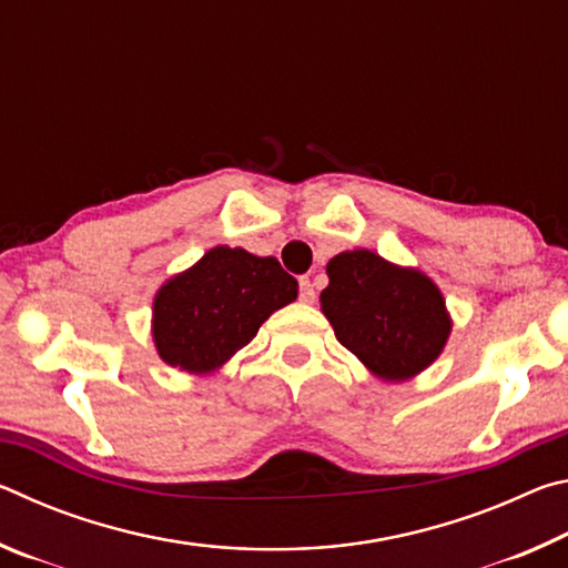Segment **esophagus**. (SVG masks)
Wrapping results in <instances>:
<instances>
[{"mask_svg": "<svg viewBox=\"0 0 568 568\" xmlns=\"http://www.w3.org/2000/svg\"><path fill=\"white\" fill-rule=\"evenodd\" d=\"M301 301L303 303H313L315 301V287L311 283V277H301Z\"/></svg>", "mask_w": 568, "mask_h": 568, "instance_id": "34e87169", "label": "esophagus"}]
</instances>
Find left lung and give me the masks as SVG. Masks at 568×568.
Masks as SVG:
<instances>
[{
    "mask_svg": "<svg viewBox=\"0 0 568 568\" xmlns=\"http://www.w3.org/2000/svg\"><path fill=\"white\" fill-rule=\"evenodd\" d=\"M321 311L335 338L383 381H408L434 363L450 333L438 285L416 267L345 250L328 263Z\"/></svg>",
    "mask_w": 568,
    "mask_h": 568,
    "instance_id": "left-lung-1",
    "label": "left lung"
}]
</instances>
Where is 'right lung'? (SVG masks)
Here are the masks:
<instances>
[{
    "instance_id": "1",
    "label": "right lung",
    "mask_w": 568,
    "mask_h": 568,
    "mask_svg": "<svg viewBox=\"0 0 568 568\" xmlns=\"http://www.w3.org/2000/svg\"><path fill=\"white\" fill-rule=\"evenodd\" d=\"M297 297V281L275 257L217 245L160 287L152 341L172 368L213 373L255 338L271 313Z\"/></svg>"
}]
</instances>
